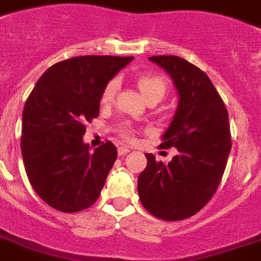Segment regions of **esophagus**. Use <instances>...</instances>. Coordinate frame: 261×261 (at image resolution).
I'll use <instances>...</instances> for the list:
<instances>
[{
    "label": "esophagus",
    "instance_id": "obj_1",
    "mask_svg": "<svg viewBox=\"0 0 261 261\" xmlns=\"http://www.w3.org/2000/svg\"><path fill=\"white\" fill-rule=\"evenodd\" d=\"M130 150H131V148H128V146H119L117 153H119V156H124L125 153H128Z\"/></svg>",
    "mask_w": 261,
    "mask_h": 261
}]
</instances>
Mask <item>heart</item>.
I'll use <instances>...</instances> for the list:
<instances>
[{
    "label": "heart",
    "instance_id": "obj_1",
    "mask_svg": "<svg viewBox=\"0 0 261 261\" xmlns=\"http://www.w3.org/2000/svg\"><path fill=\"white\" fill-rule=\"evenodd\" d=\"M137 86L140 88L141 94L145 98L150 95H155V94H159V95L163 96V94L166 92V82L163 80V77L156 76V74H142V76L137 79ZM117 87H119V83H117L116 79H112V80L106 83V86L103 87L101 94L102 105L112 103L116 91H117ZM119 134H120L123 140L128 141V142H133V141L136 140L134 128L130 127L128 124L120 125L119 127Z\"/></svg>",
    "mask_w": 261,
    "mask_h": 261
}]
</instances>
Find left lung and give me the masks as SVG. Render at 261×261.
Returning <instances> with one entry per match:
<instances>
[{
  "instance_id": "1",
  "label": "left lung",
  "mask_w": 261,
  "mask_h": 261,
  "mask_svg": "<svg viewBox=\"0 0 261 261\" xmlns=\"http://www.w3.org/2000/svg\"><path fill=\"white\" fill-rule=\"evenodd\" d=\"M169 73L179 94L174 119L159 148H177L165 165L146 153L148 165L138 177L142 206L166 221L188 219L219 188L231 150L228 111L203 70L174 55L150 57Z\"/></svg>"
}]
</instances>
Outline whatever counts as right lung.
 I'll use <instances>...</instances> for the list:
<instances>
[{
  "label": "right lung",
  "mask_w": 261,
  "mask_h": 261,
  "mask_svg": "<svg viewBox=\"0 0 261 261\" xmlns=\"http://www.w3.org/2000/svg\"><path fill=\"white\" fill-rule=\"evenodd\" d=\"M133 57L87 55L58 62L38 79L24 103L23 163L33 190L58 212L90 207L117 158L111 141L90 153L86 124L99 115L106 83Z\"/></svg>",
  "instance_id": "add662e5"
}]
</instances>
